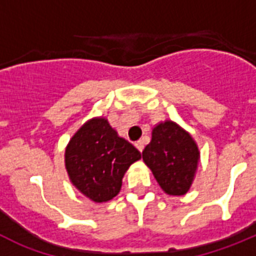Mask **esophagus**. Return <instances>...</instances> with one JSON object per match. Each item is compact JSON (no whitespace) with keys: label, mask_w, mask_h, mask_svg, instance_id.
<instances>
[{"label":"esophagus","mask_w":256,"mask_h":256,"mask_svg":"<svg viewBox=\"0 0 256 256\" xmlns=\"http://www.w3.org/2000/svg\"><path fill=\"white\" fill-rule=\"evenodd\" d=\"M136 148H138V150L141 151V152H142V150H144V141H142V140H140V141H137V142H136Z\"/></svg>","instance_id":"esophagus-1"}]
</instances>
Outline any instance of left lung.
I'll use <instances>...</instances> for the list:
<instances>
[{"label": "left lung", "instance_id": "left-lung-1", "mask_svg": "<svg viewBox=\"0 0 256 256\" xmlns=\"http://www.w3.org/2000/svg\"><path fill=\"white\" fill-rule=\"evenodd\" d=\"M142 159L165 194L180 196L191 187L200 152L188 132L166 120L152 130V138L142 151Z\"/></svg>", "mask_w": 256, "mask_h": 256}]
</instances>
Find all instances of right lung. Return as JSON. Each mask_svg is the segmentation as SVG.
Listing matches in <instances>:
<instances>
[{
  "mask_svg": "<svg viewBox=\"0 0 256 256\" xmlns=\"http://www.w3.org/2000/svg\"><path fill=\"white\" fill-rule=\"evenodd\" d=\"M141 152L119 137L105 118H94L72 137L65 150V166L74 186L94 202L112 200L122 180Z\"/></svg>",
  "mask_w": 256,
  "mask_h": 256,
  "instance_id": "1",
  "label": "right lung"
}]
</instances>
